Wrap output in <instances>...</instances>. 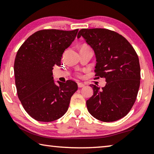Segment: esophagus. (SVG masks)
I'll return each mask as SVG.
<instances>
[{
  "label": "esophagus",
  "instance_id": "obj_1",
  "mask_svg": "<svg viewBox=\"0 0 154 154\" xmlns=\"http://www.w3.org/2000/svg\"><path fill=\"white\" fill-rule=\"evenodd\" d=\"M77 85H78V87H79V88H83V87L85 86V84H84V83H82V82H79L77 83Z\"/></svg>",
  "mask_w": 154,
  "mask_h": 154
}]
</instances>
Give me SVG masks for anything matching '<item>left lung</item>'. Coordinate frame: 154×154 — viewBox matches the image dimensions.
Returning a JSON list of instances; mask_svg holds the SVG:
<instances>
[{"label":"left lung","mask_w":154,"mask_h":154,"mask_svg":"<svg viewBox=\"0 0 154 154\" xmlns=\"http://www.w3.org/2000/svg\"><path fill=\"white\" fill-rule=\"evenodd\" d=\"M83 36L95 53L96 76L105 78L100 89L91 84L94 94L86 101L88 110L98 120L117 121L128 113L140 86V69L136 51L123 36L105 28H83Z\"/></svg>","instance_id":"left-lung-1"}]
</instances>
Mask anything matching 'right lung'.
<instances>
[{
    "label": "right lung",
    "instance_id": "obj_1",
    "mask_svg": "<svg viewBox=\"0 0 154 154\" xmlns=\"http://www.w3.org/2000/svg\"><path fill=\"white\" fill-rule=\"evenodd\" d=\"M78 29L41 30L32 34L17 52L14 75L18 98L27 113L38 122L60 118L69 108L77 83L54 82L52 70L60 66L65 49L75 40Z\"/></svg>",
    "mask_w": 154,
    "mask_h": 154
}]
</instances>
